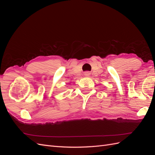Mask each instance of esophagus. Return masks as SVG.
Instances as JSON below:
<instances>
[{
    "label": "esophagus",
    "instance_id": "34e87169",
    "mask_svg": "<svg viewBox=\"0 0 155 155\" xmlns=\"http://www.w3.org/2000/svg\"><path fill=\"white\" fill-rule=\"evenodd\" d=\"M85 75L86 76H89V73H88V72H86V73L85 74Z\"/></svg>",
    "mask_w": 155,
    "mask_h": 155
}]
</instances>
